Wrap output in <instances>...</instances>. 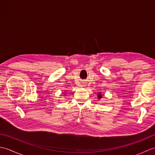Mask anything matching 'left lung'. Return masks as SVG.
<instances>
[{"label":"left lung","instance_id":"left-lung-1","mask_svg":"<svg viewBox=\"0 0 155 155\" xmlns=\"http://www.w3.org/2000/svg\"><path fill=\"white\" fill-rule=\"evenodd\" d=\"M97 95H98V97H98V100H100L101 98L102 97H103V96H102V94H101V93H98Z\"/></svg>","mask_w":155,"mask_h":155}]
</instances>
